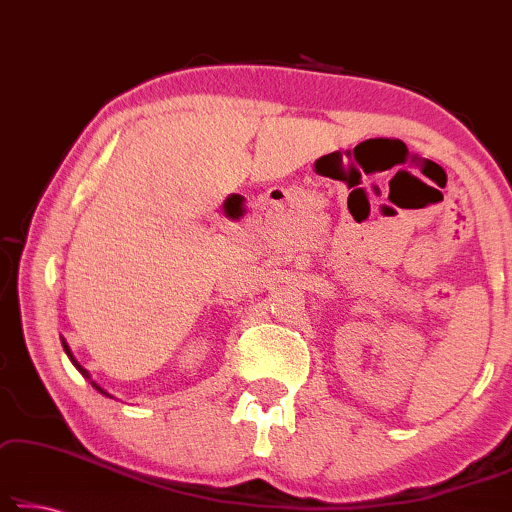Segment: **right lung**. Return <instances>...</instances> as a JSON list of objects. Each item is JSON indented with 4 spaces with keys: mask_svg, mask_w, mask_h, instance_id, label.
<instances>
[{
    "mask_svg": "<svg viewBox=\"0 0 512 512\" xmlns=\"http://www.w3.org/2000/svg\"><path fill=\"white\" fill-rule=\"evenodd\" d=\"M62 346H64V351H66V355H69V360H71V362H73V365H76V369H78V372H80V374H83V376H85V379H90V372H87V369H85V367H83V365H80V362H78V360H76V358H73V353H71V348H69V344H66V342H64V339H62ZM90 383H92V385H94V388H96V390H99V392H101V395H106V397H113V395H108V392H106V390H103V388H101V385H99V383H94V381H92V379H90Z\"/></svg>",
    "mask_w": 512,
    "mask_h": 512,
    "instance_id": "1",
    "label": "right lung"
}]
</instances>
